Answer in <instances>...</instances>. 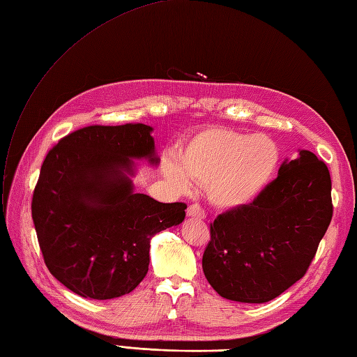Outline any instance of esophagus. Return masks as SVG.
<instances>
[{
	"label": "esophagus",
	"instance_id": "1",
	"mask_svg": "<svg viewBox=\"0 0 357 357\" xmlns=\"http://www.w3.org/2000/svg\"><path fill=\"white\" fill-rule=\"evenodd\" d=\"M186 213H188V217L200 218V220H203V218L206 217V212H204V209L202 208V206H200L199 203H194V204L189 206L188 211H186Z\"/></svg>",
	"mask_w": 357,
	"mask_h": 357
}]
</instances>
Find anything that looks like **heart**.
<instances>
[{
	"label": "heart",
	"mask_w": 357,
	"mask_h": 357,
	"mask_svg": "<svg viewBox=\"0 0 357 357\" xmlns=\"http://www.w3.org/2000/svg\"><path fill=\"white\" fill-rule=\"evenodd\" d=\"M280 153L266 136H249L225 126L197 134L178 154V165H166V176L178 188L188 178L206 185L212 204L235 209L250 203L263 191L278 166Z\"/></svg>",
	"instance_id": "obj_1"
}]
</instances>
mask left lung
I'll use <instances>...</instances> for the list:
<instances>
[{
	"label": "left lung",
	"instance_id": "left-lung-1",
	"mask_svg": "<svg viewBox=\"0 0 357 357\" xmlns=\"http://www.w3.org/2000/svg\"><path fill=\"white\" fill-rule=\"evenodd\" d=\"M333 217L327 165L310 151L282 163L278 177L252 203L211 223L203 272L218 295L263 304L310 267Z\"/></svg>",
	"mask_w": 357,
	"mask_h": 357
}]
</instances>
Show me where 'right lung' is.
I'll use <instances>...</instances> for the list:
<instances>
[{
  "label": "right lung",
  "mask_w": 357,
  "mask_h": 357,
  "mask_svg": "<svg viewBox=\"0 0 357 357\" xmlns=\"http://www.w3.org/2000/svg\"><path fill=\"white\" fill-rule=\"evenodd\" d=\"M144 123L90 125L62 137L39 172L31 218L50 273L79 296L113 299L136 289L151 238L185 220V203L134 194L131 158L154 155Z\"/></svg>",
  "instance_id": "obj_1"
}]
</instances>
